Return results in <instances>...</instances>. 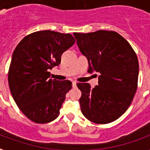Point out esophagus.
<instances>
[{
    "mask_svg": "<svg viewBox=\"0 0 150 150\" xmlns=\"http://www.w3.org/2000/svg\"><path fill=\"white\" fill-rule=\"evenodd\" d=\"M76 86V81H74V82H73V86H74V87H75Z\"/></svg>",
    "mask_w": 150,
    "mask_h": 150,
    "instance_id": "esophagus-1",
    "label": "esophagus"
}]
</instances>
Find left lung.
I'll list each match as a JSON object with an SVG mask.
<instances>
[{
	"label": "left lung",
	"instance_id": "8db88e82",
	"mask_svg": "<svg viewBox=\"0 0 150 150\" xmlns=\"http://www.w3.org/2000/svg\"><path fill=\"white\" fill-rule=\"evenodd\" d=\"M74 35L80 51L88 59V73L100 74L98 86L93 88L88 83L76 84L81 91V112L93 123L112 122L127 110L137 91L139 64L136 52L114 31Z\"/></svg>",
	"mask_w": 150,
	"mask_h": 150
}]
</instances>
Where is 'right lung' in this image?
Here are the masks:
<instances>
[{
  "label": "right lung",
  "instance_id": "add662e5",
  "mask_svg": "<svg viewBox=\"0 0 150 150\" xmlns=\"http://www.w3.org/2000/svg\"><path fill=\"white\" fill-rule=\"evenodd\" d=\"M74 43L69 33L43 30L27 35L14 50L8 86L20 110L35 123H49L59 116L72 82L51 79L49 70L61 63L62 53Z\"/></svg>",
  "mask_w": 150,
  "mask_h": 150
}]
</instances>
